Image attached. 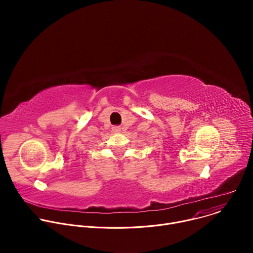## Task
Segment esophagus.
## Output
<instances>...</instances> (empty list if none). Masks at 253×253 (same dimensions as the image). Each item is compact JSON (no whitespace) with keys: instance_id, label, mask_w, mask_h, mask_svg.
Listing matches in <instances>:
<instances>
[{"instance_id":"1","label":"esophagus","mask_w":253,"mask_h":253,"mask_svg":"<svg viewBox=\"0 0 253 253\" xmlns=\"http://www.w3.org/2000/svg\"><path fill=\"white\" fill-rule=\"evenodd\" d=\"M112 130H113V132L118 133V132L121 131V127H120V126H113V127H112Z\"/></svg>"}]
</instances>
